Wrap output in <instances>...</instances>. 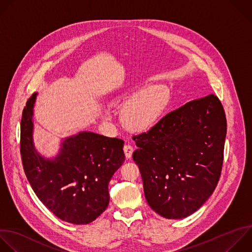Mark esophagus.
I'll list each match as a JSON object with an SVG mask.
<instances>
[{
  "label": "esophagus",
  "mask_w": 252,
  "mask_h": 252,
  "mask_svg": "<svg viewBox=\"0 0 252 252\" xmlns=\"http://www.w3.org/2000/svg\"><path fill=\"white\" fill-rule=\"evenodd\" d=\"M124 151H125L126 157V158H130L131 155H132V152H133V147L130 144H126L124 146Z\"/></svg>",
  "instance_id": "obj_1"
}]
</instances>
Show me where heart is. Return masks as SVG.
<instances>
[{
	"instance_id": "obj_1",
	"label": "heart",
	"mask_w": 252,
	"mask_h": 252,
	"mask_svg": "<svg viewBox=\"0 0 252 252\" xmlns=\"http://www.w3.org/2000/svg\"><path fill=\"white\" fill-rule=\"evenodd\" d=\"M170 92L164 86L136 90L126 97L123 110L125 124L134 130H144L154 126L170 103Z\"/></svg>"
}]
</instances>
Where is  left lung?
<instances>
[{
  "instance_id": "8db88e82",
  "label": "left lung",
  "mask_w": 252,
  "mask_h": 252,
  "mask_svg": "<svg viewBox=\"0 0 252 252\" xmlns=\"http://www.w3.org/2000/svg\"><path fill=\"white\" fill-rule=\"evenodd\" d=\"M226 119L213 94L186 103L134 135L132 158L145 199L166 219H183L210 198L220 177Z\"/></svg>"
}]
</instances>
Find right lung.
I'll list each match as a JSON object with an SVG mask.
<instances>
[{"mask_svg": "<svg viewBox=\"0 0 252 252\" xmlns=\"http://www.w3.org/2000/svg\"><path fill=\"white\" fill-rule=\"evenodd\" d=\"M36 95L28 100L21 122L25 173L35 195L57 218L74 224H87L109 205V183L125 161V142L82 131L65 138L56 157L44 158L32 141Z\"/></svg>", "mask_w": 252, "mask_h": 252, "instance_id": "1", "label": "right lung"}]
</instances>
